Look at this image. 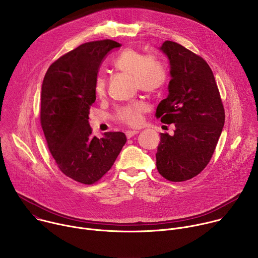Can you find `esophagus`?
Returning <instances> with one entry per match:
<instances>
[{
    "label": "esophagus",
    "instance_id": "esophagus-1",
    "mask_svg": "<svg viewBox=\"0 0 258 258\" xmlns=\"http://www.w3.org/2000/svg\"><path fill=\"white\" fill-rule=\"evenodd\" d=\"M138 134H139L138 131H127V132H125V136H126L127 139H131V138H133L134 136H136Z\"/></svg>",
    "mask_w": 258,
    "mask_h": 258
}]
</instances>
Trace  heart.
I'll list each match as a JSON object with an SVG mask.
<instances>
[{"mask_svg": "<svg viewBox=\"0 0 258 258\" xmlns=\"http://www.w3.org/2000/svg\"><path fill=\"white\" fill-rule=\"evenodd\" d=\"M114 66L125 75L133 77L134 85L139 90L153 94L160 91L166 83L167 71L163 63L152 55H146L135 49H125L114 61ZM95 93L103 97L106 92V82L102 75L95 81ZM147 105L143 101H135L117 110L116 119L128 126H139L143 121V114Z\"/></svg>", "mask_w": 258, "mask_h": 258, "instance_id": "1", "label": "heart"}]
</instances>
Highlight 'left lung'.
<instances>
[{
  "mask_svg": "<svg viewBox=\"0 0 258 258\" xmlns=\"http://www.w3.org/2000/svg\"><path fill=\"white\" fill-rule=\"evenodd\" d=\"M160 50L169 60L171 80L155 116L174 123L175 131L172 136L160 134L156 166L164 178L183 181L209 163L225 124V109L212 70L202 57L171 41Z\"/></svg>",
  "mask_w": 258,
  "mask_h": 258,
  "instance_id": "obj_1",
  "label": "left lung"
}]
</instances>
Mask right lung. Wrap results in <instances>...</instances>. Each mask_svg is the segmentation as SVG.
<instances>
[{"instance_id": "obj_1", "label": "right lung", "mask_w": 258, "mask_h": 258, "mask_svg": "<svg viewBox=\"0 0 258 258\" xmlns=\"http://www.w3.org/2000/svg\"><path fill=\"white\" fill-rule=\"evenodd\" d=\"M120 46L111 40L85 43L53 62L42 85L40 119L48 148L59 169L85 185L101 179L126 142L121 132L98 139L89 124L101 62Z\"/></svg>"}]
</instances>
